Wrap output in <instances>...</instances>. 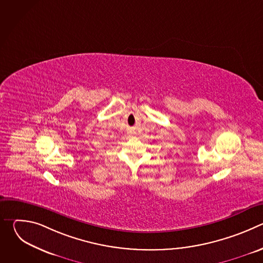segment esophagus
I'll list each match as a JSON object with an SVG mask.
<instances>
[{
    "mask_svg": "<svg viewBox=\"0 0 263 263\" xmlns=\"http://www.w3.org/2000/svg\"><path fill=\"white\" fill-rule=\"evenodd\" d=\"M133 134H134V133H133L132 131H129V132H128V135H129V136H132Z\"/></svg>",
    "mask_w": 263,
    "mask_h": 263,
    "instance_id": "34e87169",
    "label": "esophagus"
}]
</instances>
